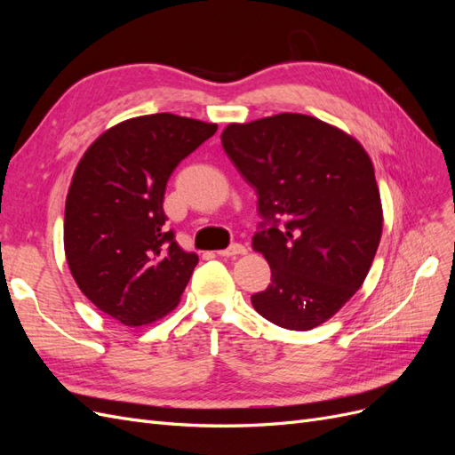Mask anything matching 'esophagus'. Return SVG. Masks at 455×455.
I'll return each instance as SVG.
<instances>
[{"instance_id":"obj_1","label":"esophagus","mask_w":455,"mask_h":455,"mask_svg":"<svg viewBox=\"0 0 455 455\" xmlns=\"http://www.w3.org/2000/svg\"><path fill=\"white\" fill-rule=\"evenodd\" d=\"M218 254H220V256H224V258H237V256L246 254V249H244L243 244L235 243V244H231L229 249H226V251H220Z\"/></svg>"}]
</instances>
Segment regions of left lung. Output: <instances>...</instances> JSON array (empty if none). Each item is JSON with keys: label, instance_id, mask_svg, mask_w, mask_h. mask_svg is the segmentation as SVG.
Here are the masks:
<instances>
[{"label": "left lung", "instance_id": "obj_1", "mask_svg": "<svg viewBox=\"0 0 455 455\" xmlns=\"http://www.w3.org/2000/svg\"><path fill=\"white\" fill-rule=\"evenodd\" d=\"M220 139L271 226L252 237L271 267V284L251 298L254 309L288 330L332 319L363 286L381 239L366 149L330 123L288 112L229 123Z\"/></svg>", "mask_w": 455, "mask_h": 455}]
</instances>
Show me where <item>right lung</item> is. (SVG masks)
<instances>
[{"label":"right lung","mask_w":455,"mask_h":455,"mask_svg":"<svg viewBox=\"0 0 455 455\" xmlns=\"http://www.w3.org/2000/svg\"><path fill=\"white\" fill-rule=\"evenodd\" d=\"M216 129L174 114L132 117L102 132L77 163L64 211L68 267L121 324H149L180 304L199 256L164 228V188Z\"/></svg>","instance_id":"1"}]
</instances>
